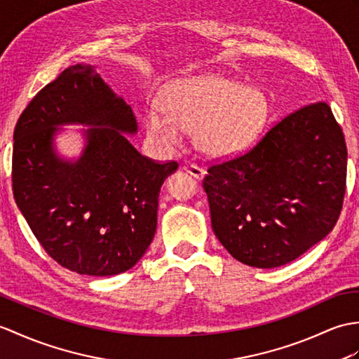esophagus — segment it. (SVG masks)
<instances>
[{"instance_id": "1", "label": "esophagus", "mask_w": 359, "mask_h": 359, "mask_svg": "<svg viewBox=\"0 0 359 359\" xmlns=\"http://www.w3.org/2000/svg\"><path fill=\"white\" fill-rule=\"evenodd\" d=\"M183 171H187L188 174H191V176L196 177V179H203L206 171L203 168H200V166L197 165H188V166H183L182 168Z\"/></svg>"}]
</instances>
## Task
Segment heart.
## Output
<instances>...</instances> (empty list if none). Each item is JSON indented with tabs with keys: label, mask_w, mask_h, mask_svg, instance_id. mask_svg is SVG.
Listing matches in <instances>:
<instances>
[{
	"label": "heart",
	"mask_w": 359,
	"mask_h": 359,
	"mask_svg": "<svg viewBox=\"0 0 359 359\" xmlns=\"http://www.w3.org/2000/svg\"><path fill=\"white\" fill-rule=\"evenodd\" d=\"M163 107L147 111V130L163 147L177 145L182 130L211 159H228L251 147L269 119V99L220 74H198L170 82Z\"/></svg>",
	"instance_id": "obj_1"
}]
</instances>
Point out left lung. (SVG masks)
Returning <instances> with one entry per match:
<instances>
[{
    "instance_id": "left-lung-1",
    "label": "left lung",
    "mask_w": 359,
    "mask_h": 359,
    "mask_svg": "<svg viewBox=\"0 0 359 359\" xmlns=\"http://www.w3.org/2000/svg\"><path fill=\"white\" fill-rule=\"evenodd\" d=\"M347 148L330 107L307 105L237 159L208 170L215 237L252 268L287 264L335 226L346 193Z\"/></svg>"
}]
</instances>
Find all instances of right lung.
I'll use <instances>...</instances> for the list:
<instances>
[{
    "label": "right lung",
    "mask_w": 359,
    "mask_h": 359,
    "mask_svg": "<svg viewBox=\"0 0 359 359\" xmlns=\"http://www.w3.org/2000/svg\"><path fill=\"white\" fill-rule=\"evenodd\" d=\"M81 124L79 156H62L55 136ZM131 105L91 65H72L32 99L13 133V196L46 252L91 277L131 269L153 241L165 179L176 162L156 163L127 136Z\"/></svg>",
    "instance_id": "right-lung-1"
}]
</instances>
